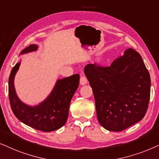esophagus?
Returning <instances> with one entry per match:
<instances>
[{"instance_id": "34e87169", "label": "esophagus", "mask_w": 159, "mask_h": 159, "mask_svg": "<svg viewBox=\"0 0 159 159\" xmlns=\"http://www.w3.org/2000/svg\"><path fill=\"white\" fill-rule=\"evenodd\" d=\"M87 84V79L84 75H82L81 78H80V84L81 85H85Z\"/></svg>"}]
</instances>
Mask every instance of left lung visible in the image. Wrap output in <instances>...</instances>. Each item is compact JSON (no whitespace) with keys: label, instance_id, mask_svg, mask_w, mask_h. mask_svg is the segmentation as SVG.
Instances as JSON below:
<instances>
[{"label":"left lung","instance_id":"left-lung-1","mask_svg":"<svg viewBox=\"0 0 159 159\" xmlns=\"http://www.w3.org/2000/svg\"><path fill=\"white\" fill-rule=\"evenodd\" d=\"M97 116L105 129L120 132L143 119L151 94V77L140 54L128 48L109 67L88 64Z\"/></svg>","mask_w":159,"mask_h":159}]
</instances>
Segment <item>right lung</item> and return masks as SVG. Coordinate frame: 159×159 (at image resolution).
<instances>
[{
	"label": "right lung",
	"mask_w": 159,
	"mask_h": 159,
	"mask_svg": "<svg viewBox=\"0 0 159 159\" xmlns=\"http://www.w3.org/2000/svg\"><path fill=\"white\" fill-rule=\"evenodd\" d=\"M38 48V45L31 44L20 54L35 52ZM20 63L12 68L8 78V97L14 114L21 122L37 130L48 132L61 128L67 121L72 97L79 85V74L57 79L49 95L39 105L31 106L20 100L14 87V78Z\"/></svg>",
	"instance_id": "1"
}]
</instances>
